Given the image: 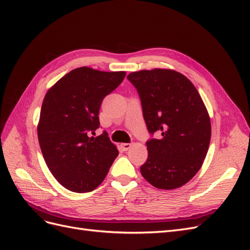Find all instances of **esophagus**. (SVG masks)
Returning a JSON list of instances; mask_svg holds the SVG:
<instances>
[{
    "label": "esophagus",
    "mask_w": 250,
    "mask_h": 250,
    "mask_svg": "<svg viewBox=\"0 0 250 250\" xmlns=\"http://www.w3.org/2000/svg\"><path fill=\"white\" fill-rule=\"evenodd\" d=\"M121 148H122L124 151H127L128 149L131 148V144H129V143H123V144H121Z\"/></svg>",
    "instance_id": "1"
}]
</instances>
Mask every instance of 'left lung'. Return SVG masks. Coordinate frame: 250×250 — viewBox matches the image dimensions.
Returning a JSON list of instances; mask_svg holds the SVG:
<instances>
[{
    "label": "left lung",
    "instance_id": "8db88e82",
    "mask_svg": "<svg viewBox=\"0 0 250 250\" xmlns=\"http://www.w3.org/2000/svg\"><path fill=\"white\" fill-rule=\"evenodd\" d=\"M127 79L138 89L148 131L161 135L146 143L142 175L157 188H180L200 170L208 153L211 127L206 105L193 83L174 70H142Z\"/></svg>",
    "mask_w": 250,
    "mask_h": 250
}]
</instances>
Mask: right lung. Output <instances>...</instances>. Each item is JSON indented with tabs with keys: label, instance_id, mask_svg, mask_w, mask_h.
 I'll list each match as a JSON object with an SVG mask.
<instances>
[{
	"label": "right lung",
	"instance_id": "1",
	"mask_svg": "<svg viewBox=\"0 0 250 250\" xmlns=\"http://www.w3.org/2000/svg\"><path fill=\"white\" fill-rule=\"evenodd\" d=\"M126 73L77 67L60 78L44 96L37 135L49 170L67 190L86 193L106 177L119 154L108 134L88 137L99 128L105 96L115 90Z\"/></svg>",
	"mask_w": 250,
	"mask_h": 250
}]
</instances>
